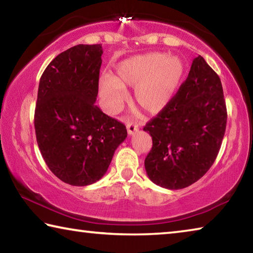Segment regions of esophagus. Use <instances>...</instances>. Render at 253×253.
Returning a JSON list of instances; mask_svg holds the SVG:
<instances>
[{
  "mask_svg": "<svg viewBox=\"0 0 253 253\" xmlns=\"http://www.w3.org/2000/svg\"><path fill=\"white\" fill-rule=\"evenodd\" d=\"M137 130H138V125H136L135 123H128L127 124V131H128V134L132 135Z\"/></svg>",
  "mask_w": 253,
  "mask_h": 253,
  "instance_id": "esophagus-1",
  "label": "esophagus"
}]
</instances>
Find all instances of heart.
Instances as JSON below:
<instances>
[{
    "instance_id": "obj_1",
    "label": "heart",
    "mask_w": 253,
    "mask_h": 253,
    "mask_svg": "<svg viewBox=\"0 0 253 253\" xmlns=\"http://www.w3.org/2000/svg\"><path fill=\"white\" fill-rule=\"evenodd\" d=\"M184 74V65L177 57L152 52L129 58L119 63L114 77L99 80V95L105 109L115 114L127 98L125 88L135 87L134 100L145 113L158 114L176 92Z\"/></svg>"
}]
</instances>
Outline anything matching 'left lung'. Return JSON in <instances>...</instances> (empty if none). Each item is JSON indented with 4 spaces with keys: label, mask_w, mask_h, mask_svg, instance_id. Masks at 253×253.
<instances>
[{
    "label": "left lung",
    "mask_w": 253,
    "mask_h": 253,
    "mask_svg": "<svg viewBox=\"0 0 253 253\" xmlns=\"http://www.w3.org/2000/svg\"><path fill=\"white\" fill-rule=\"evenodd\" d=\"M226 117L219 76L199 55L176 95L144 127L153 139L145 158L151 181L169 190L199 181L219 154Z\"/></svg>",
    "instance_id": "1"
}]
</instances>
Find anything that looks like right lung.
Segmentation results:
<instances>
[{"label":"right lung","mask_w":253,"mask_h":253,"mask_svg":"<svg viewBox=\"0 0 253 253\" xmlns=\"http://www.w3.org/2000/svg\"><path fill=\"white\" fill-rule=\"evenodd\" d=\"M101 44H78L58 54L42 74L34 128L51 172L75 186L104 176L127 137L126 126L95 105Z\"/></svg>","instance_id":"obj_1"}]
</instances>
